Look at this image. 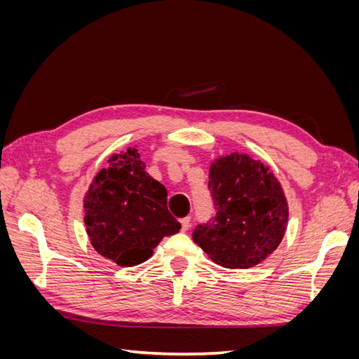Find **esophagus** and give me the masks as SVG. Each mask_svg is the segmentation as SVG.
Here are the masks:
<instances>
[{
    "label": "esophagus",
    "mask_w": 359,
    "mask_h": 359,
    "mask_svg": "<svg viewBox=\"0 0 359 359\" xmlns=\"http://www.w3.org/2000/svg\"><path fill=\"white\" fill-rule=\"evenodd\" d=\"M180 223H181V231H182V232L189 231V227H190V217H184V219L180 220Z\"/></svg>",
    "instance_id": "obj_1"
}]
</instances>
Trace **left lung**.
Returning <instances> with one entry per match:
<instances>
[{
  "label": "left lung",
  "instance_id": "1",
  "mask_svg": "<svg viewBox=\"0 0 359 359\" xmlns=\"http://www.w3.org/2000/svg\"><path fill=\"white\" fill-rule=\"evenodd\" d=\"M215 215L193 231V241L215 264L245 269L266 259L286 232L287 202L280 182L259 160L231 154L210 169Z\"/></svg>",
  "mask_w": 359,
  "mask_h": 359
}]
</instances>
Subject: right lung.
<instances>
[{
  "label": "right lung",
  "mask_w": 359,
  "mask_h": 359,
  "mask_svg": "<svg viewBox=\"0 0 359 359\" xmlns=\"http://www.w3.org/2000/svg\"><path fill=\"white\" fill-rule=\"evenodd\" d=\"M83 210L93 247L119 266L145 262L163 236L181 229L168 210L166 187L145 172L136 148L112 156L97 173Z\"/></svg>",
  "instance_id": "obj_1"
}]
</instances>
